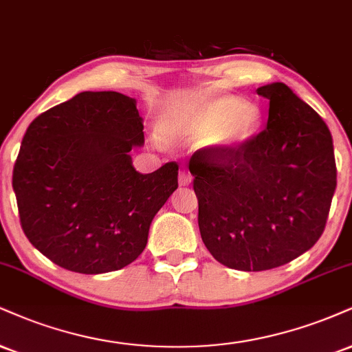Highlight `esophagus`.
<instances>
[{
  "mask_svg": "<svg viewBox=\"0 0 352 352\" xmlns=\"http://www.w3.org/2000/svg\"><path fill=\"white\" fill-rule=\"evenodd\" d=\"M179 184H180V187H187V185L192 184V175H190V172L187 170V168H182L180 170Z\"/></svg>",
  "mask_w": 352,
  "mask_h": 352,
  "instance_id": "34e87169",
  "label": "esophagus"
}]
</instances>
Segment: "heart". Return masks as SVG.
Here are the masks:
<instances>
[{
  "mask_svg": "<svg viewBox=\"0 0 352 352\" xmlns=\"http://www.w3.org/2000/svg\"><path fill=\"white\" fill-rule=\"evenodd\" d=\"M261 108L236 95H205L170 108L164 129L175 138L206 142L221 155L238 154L261 133Z\"/></svg>",
  "mask_w": 352,
  "mask_h": 352,
  "instance_id": "1",
  "label": "heart"
}]
</instances>
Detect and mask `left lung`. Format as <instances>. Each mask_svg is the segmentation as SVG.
<instances>
[{"label":"left lung","instance_id":"8db88e82","mask_svg":"<svg viewBox=\"0 0 352 352\" xmlns=\"http://www.w3.org/2000/svg\"><path fill=\"white\" fill-rule=\"evenodd\" d=\"M267 128L238 154L198 151L190 160L198 226L219 264L244 272L280 267L323 234L336 162L326 122L292 88H257Z\"/></svg>","mask_w":352,"mask_h":352}]
</instances>
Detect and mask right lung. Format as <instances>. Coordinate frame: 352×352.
Here are the masks:
<instances>
[{"mask_svg":"<svg viewBox=\"0 0 352 352\" xmlns=\"http://www.w3.org/2000/svg\"><path fill=\"white\" fill-rule=\"evenodd\" d=\"M135 100L83 91L37 116L12 170L21 226L37 251L78 274L120 270L139 257L157 211L179 187V165L138 172L144 146Z\"/></svg>","mask_w":352,"mask_h":352,"instance_id":"obj_1","label":"right lung"}]
</instances>
